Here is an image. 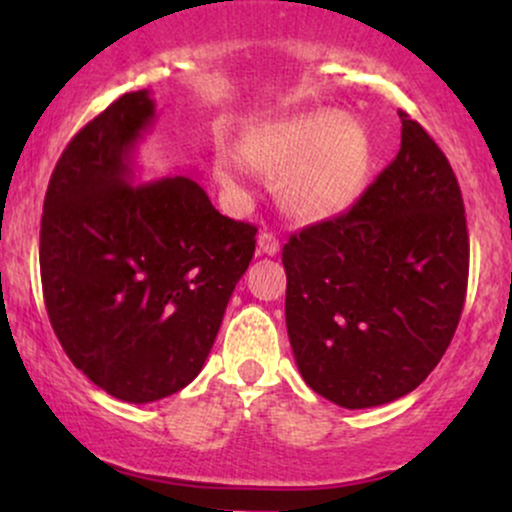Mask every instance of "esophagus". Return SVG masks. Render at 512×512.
<instances>
[{
  "instance_id": "esophagus-1",
  "label": "esophagus",
  "mask_w": 512,
  "mask_h": 512,
  "mask_svg": "<svg viewBox=\"0 0 512 512\" xmlns=\"http://www.w3.org/2000/svg\"><path fill=\"white\" fill-rule=\"evenodd\" d=\"M281 250V240L272 231H262L260 238H257V252L260 255H276Z\"/></svg>"
}]
</instances>
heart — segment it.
I'll list each match as a JSON object with an SVG mask.
<instances>
[{"label":"heart","mask_w":512,"mask_h":512,"mask_svg":"<svg viewBox=\"0 0 512 512\" xmlns=\"http://www.w3.org/2000/svg\"><path fill=\"white\" fill-rule=\"evenodd\" d=\"M245 150L223 146L216 173L226 187H240L255 175V163L279 175V197L291 216L327 219L349 207L361 192L370 166V142L361 122L310 110L264 122L245 132Z\"/></svg>","instance_id":"heart-1"}]
</instances>
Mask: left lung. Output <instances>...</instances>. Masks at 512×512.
<instances>
[{"instance_id": "8db88e82", "label": "left lung", "mask_w": 512, "mask_h": 512, "mask_svg": "<svg viewBox=\"0 0 512 512\" xmlns=\"http://www.w3.org/2000/svg\"><path fill=\"white\" fill-rule=\"evenodd\" d=\"M402 146L337 219L293 233L286 330L303 380L346 409L428 378L460 322L469 276L462 192L448 158L399 110Z\"/></svg>"}]
</instances>
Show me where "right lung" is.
Wrapping results in <instances>:
<instances>
[{
  "label": "right lung",
  "mask_w": 512,
  "mask_h": 512,
  "mask_svg": "<svg viewBox=\"0 0 512 512\" xmlns=\"http://www.w3.org/2000/svg\"><path fill=\"white\" fill-rule=\"evenodd\" d=\"M154 117L144 88L79 129L40 221L52 330L91 383L134 404L197 378L257 233L219 214L185 175L132 185L134 149Z\"/></svg>",
  "instance_id": "obj_1"
}]
</instances>
